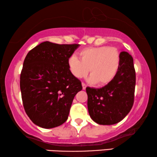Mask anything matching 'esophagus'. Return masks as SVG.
<instances>
[{
	"label": "esophagus",
	"mask_w": 157,
	"mask_h": 157,
	"mask_svg": "<svg viewBox=\"0 0 157 157\" xmlns=\"http://www.w3.org/2000/svg\"><path fill=\"white\" fill-rule=\"evenodd\" d=\"M82 88H83V90H85V89H86V85L85 84V83H82Z\"/></svg>",
	"instance_id": "34e87169"
}]
</instances>
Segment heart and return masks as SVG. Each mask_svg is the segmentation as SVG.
<instances>
[{"mask_svg": "<svg viewBox=\"0 0 157 157\" xmlns=\"http://www.w3.org/2000/svg\"><path fill=\"white\" fill-rule=\"evenodd\" d=\"M78 56L80 60L75 56L68 60L69 71L76 78H83L89 71V82L105 86L115 78L119 71L121 54L114 47L87 48L81 50Z\"/></svg>", "mask_w": 157, "mask_h": 157, "instance_id": "1", "label": "heart"}]
</instances>
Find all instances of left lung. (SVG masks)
Segmentation results:
<instances>
[{
  "mask_svg": "<svg viewBox=\"0 0 157 157\" xmlns=\"http://www.w3.org/2000/svg\"><path fill=\"white\" fill-rule=\"evenodd\" d=\"M135 86L133 59L123 51L119 71L110 83L99 89L86 87L91 118L99 125H114L121 121L133 107Z\"/></svg>",
  "mask_w": 157,
  "mask_h": 157,
  "instance_id": "obj_1",
  "label": "left lung"
}]
</instances>
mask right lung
Returning a JSON list of instances; mask_svg holds the SVG:
<instances>
[{"mask_svg":"<svg viewBox=\"0 0 157 157\" xmlns=\"http://www.w3.org/2000/svg\"><path fill=\"white\" fill-rule=\"evenodd\" d=\"M78 44L46 41L28 52L20 76L24 108L28 117L43 128L62 125L68 119L81 82L71 74L68 60Z\"/></svg>","mask_w":157,"mask_h":157,"instance_id":"obj_1","label":"right lung"}]
</instances>
